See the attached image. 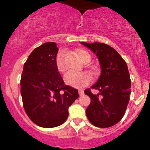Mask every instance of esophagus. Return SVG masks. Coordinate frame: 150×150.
<instances>
[{
  "mask_svg": "<svg viewBox=\"0 0 150 150\" xmlns=\"http://www.w3.org/2000/svg\"><path fill=\"white\" fill-rule=\"evenodd\" d=\"M78 93H79L80 96H82V95H83L84 91L83 90H81V89H80V90H78Z\"/></svg>",
  "mask_w": 150,
  "mask_h": 150,
  "instance_id": "obj_1",
  "label": "esophagus"
}]
</instances>
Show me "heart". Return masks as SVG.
<instances>
[{"mask_svg": "<svg viewBox=\"0 0 150 150\" xmlns=\"http://www.w3.org/2000/svg\"><path fill=\"white\" fill-rule=\"evenodd\" d=\"M77 55L78 58L83 62L90 61V54L87 51L83 49H79L77 51ZM56 64L59 72H63L65 69L64 62H63V52L60 51L57 54L56 58ZM91 81V77L88 72H67L64 75V81L67 85L72 86L75 88H80L88 84Z\"/></svg>", "mask_w": 150, "mask_h": 150, "instance_id": "heart-1", "label": "heart"}]
</instances>
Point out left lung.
<instances>
[{
    "mask_svg": "<svg viewBox=\"0 0 150 150\" xmlns=\"http://www.w3.org/2000/svg\"><path fill=\"white\" fill-rule=\"evenodd\" d=\"M81 44L96 54L101 74L91 88L99 91L93 94L86 89L84 93L91 98L86 110L89 121L99 128L115 125L125 115L131 94V83L126 62L112 47L102 43Z\"/></svg>",
    "mask_w": 150,
    "mask_h": 150,
    "instance_id": "8db88e82",
    "label": "left lung"
}]
</instances>
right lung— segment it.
<instances>
[{
	"mask_svg": "<svg viewBox=\"0 0 150 150\" xmlns=\"http://www.w3.org/2000/svg\"><path fill=\"white\" fill-rule=\"evenodd\" d=\"M58 51L54 42L35 48L24 64L21 78L24 109L30 120L43 128L64 123L68 108L79 96L77 89L64 85L58 72Z\"/></svg>",
	"mask_w": 150,
	"mask_h": 150,
	"instance_id": "obj_1",
	"label": "right lung"
}]
</instances>
